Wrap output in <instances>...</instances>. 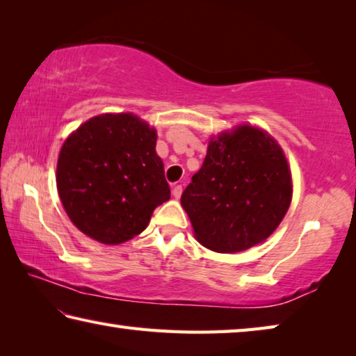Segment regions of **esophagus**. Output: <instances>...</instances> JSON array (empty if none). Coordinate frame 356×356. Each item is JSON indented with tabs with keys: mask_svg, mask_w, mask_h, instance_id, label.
I'll return each mask as SVG.
<instances>
[{
	"mask_svg": "<svg viewBox=\"0 0 356 356\" xmlns=\"http://www.w3.org/2000/svg\"><path fill=\"white\" fill-rule=\"evenodd\" d=\"M181 194H183V186H181V184H177V186H175V188L172 189V195H173L175 198H179V197H181Z\"/></svg>",
	"mask_w": 356,
	"mask_h": 356,
	"instance_id": "34e87169",
	"label": "esophagus"
}]
</instances>
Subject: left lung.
<instances>
[{
	"label": "left lung",
	"instance_id": "left-lung-1",
	"mask_svg": "<svg viewBox=\"0 0 356 356\" xmlns=\"http://www.w3.org/2000/svg\"><path fill=\"white\" fill-rule=\"evenodd\" d=\"M291 200L292 178L282 147L266 131L241 124L209 140L181 207L203 247L236 253L269 238Z\"/></svg>",
	"mask_w": 356,
	"mask_h": 356
}]
</instances>
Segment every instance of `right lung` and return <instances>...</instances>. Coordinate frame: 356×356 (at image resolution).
I'll return each instance as SVG.
<instances>
[{
    "label": "right lung",
    "mask_w": 356,
    "mask_h": 356,
    "mask_svg": "<svg viewBox=\"0 0 356 356\" xmlns=\"http://www.w3.org/2000/svg\"><path fill=\"white\" fill-rule=\"evenodd\" d=\"M156 139V129L131 112L92 117L67 137L56 184L79 232L117 245L147 228L170 198Z\"/></svg>",
    "instance_id": "add662e5"
}]
</instances>
